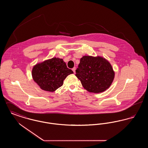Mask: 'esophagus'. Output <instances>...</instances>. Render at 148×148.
Masks as SVG:
<instances>
[{"instance_id": "34e87169", "label": "esophagus", "mask_w": 148, "mask_h": 148, "mask_svg": "<svg viewBox=\"0 0 148 148\" xmlns=\"http://www.w3.org/2000/svg\"><path fill=\"white\" fill-rule=\"evenodd\" d=\"M75 70H76V68L75 67H74L73 69H72V71H73V72L75 73Z\"/></svg>"}]
</instances>
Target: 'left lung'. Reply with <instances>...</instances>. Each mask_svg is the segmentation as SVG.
<instances>
[{
    "label": "left lung",
    "instance_id": "obj_1",
    "mask_svg": "<svg viewBox=\"0 0 148 148\" xmlns=\"http://www.w3.org/2000/svg\"><path fill=\"white\" fill-rule=\"evenodd\" d=\"M75 71V76L85 89L94 93L101 92L109 88L115 75L110 63L99 56H83Z\"/></svg>",
    "mask_w": 148,
    "mask_h": 148
}]
</instances>
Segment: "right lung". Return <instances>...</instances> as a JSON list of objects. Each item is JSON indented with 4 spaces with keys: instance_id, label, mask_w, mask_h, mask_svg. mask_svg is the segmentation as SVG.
Wrapping results in <instances>:
<instances>
[{
    "instance_id": "obj_1",
    "label": "right lung",
    "mask_w": 148,
    "mask_h": 148,
    "mask_svg": "<svg viewBox=\"0 0 148 148\" xmlns=\"http://www.w3.org/2000/svg\"><path fill=\"white\" fill-rule=\"evenodd\" d=\"M73 73L62 59L53 58L34 65L32 77L42 89L53 92L62 86L64 80Z\"/></svg>"
}]
</instances>
